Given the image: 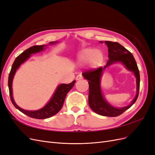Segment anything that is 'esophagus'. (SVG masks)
I'll list each match as a JSON object with an SVG mask.
<instances>
[{
	"instance_id": "esophagus-1",
	"label": "esophagus",
	"mask_w": 155,
	"mask_h": 155,
	"mask_svg": "<svg viewBox=\"0 0 155 155\" xmlns=\"http://www.w3.org/2000/svg\"><path fill=\"white\" fill-rule=\"evenodd\" d=\"M76 79V80H80V79H83V76H81V75H78Z\"/></svg>"
}]
</instances>
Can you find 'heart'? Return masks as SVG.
<instances>
[{
	"instance_id": "obj_1",
	"label": "heart",
	"mask_w": 155,
	"mask_h": 155,
	"mask_svg": "<svg viewBox=\"0 0 155 155\" xmlns=\"http://www.w3.org/2000/svg\"><path fill=\"white\" fill-rule=\"evenodd\" d=\"M104 55L100 50L92 48H86L81 50L78 54V61L81 64L89 63L91 67L96 68L100 67L104 61Z\"/></svg>"
}]
</instances>
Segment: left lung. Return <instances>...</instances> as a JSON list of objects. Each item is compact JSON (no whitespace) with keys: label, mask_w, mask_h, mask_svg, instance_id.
Segmentation results:
<instances>
[{"label":"left lung","mask_w":155,"mask_h":155,"mask_svg":"<svg viewBox=\"0 0 155 155\" xmlns=\"http://www.w3.org/2000/svg\"><path fill=\"white\" fill-rule=\"evenodd\" d=\"M103 43V41H100ZM108 47L109 60L104 67L91 70L82 74L83 78L88 81V105L96 114L101 116L115 117L120 116L132 106L137 101L140 88V73L137 62L133 54L122 45L116 42L105 41ZM120 62L127 69L132 71L137 78V94L134 100L127 106L115 107L110 105L104 97L101 92V79L104 70L112 64Z\"/></svg>","instance_id":"obj_1"}]
</instances>
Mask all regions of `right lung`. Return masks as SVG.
<instances>
[{"label":"right lung","mask_w":155,"mask_h":155,"mask_svg":"<svg viewBox=\"0 0 155 155\" xmlns=\"http://www.w3.org/2000/svg\"><path fill=\"white\" fill-rule=\"evenodd\" d=\"M58 42H50L49 45H55L58 43ZM46 48V45H39V46H33L28 49L26 50L25 51L20 54L14 61L12 64V69L8 77V87L9 91H10V96L11 98V101L13 105L15 106L16 109L20 110L22 113L28 116L31 118H36V119H45L48 118L50 117L55 115L61 109L63 105L64 101L66 97L67 93L71 90L72 87L74 86V84L76 83V80L73 81L72 83L69 84H60L58 86L56 90L55 91L54 94L51 96V99L43 108L37 110H27L22 109V108L18 107L16 103L14 101L13 97V91H12V83L13 79L15 76V72L18 68L20 67L22 64L24 63L25 61L28 59L31 55L33 54L39 53L40 51H43Z\"/></svg>","instance_id":"right-lung-1"}]
</instances>
